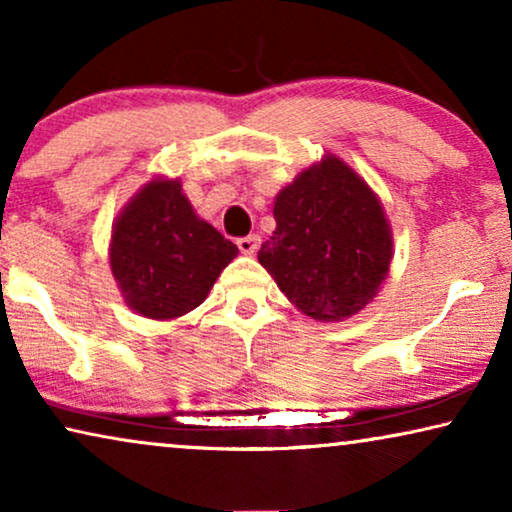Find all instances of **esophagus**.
<instances>
[{
	"label": "esophagus",
	"instance_id": "esophagus-1",
	"mask_svg": "<svg viewBox=\"0 0 512 512\" xmlns=\"http://www.w3.org/2000/svg\"><path fill=\"white\" fill-rule=\"evenodd\" d=\"M237 247H240L242 254H254V251L261 247V237L258 235H247L237 240Z\"/></svg>",
	"mask_w": 512,
	"mask_h": 512
}]
</instances>
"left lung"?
Returning <instances> with one entry per match:
<instances>
[{"label": "left lung", "mask_w": 512, "mask_h": 512, "mask_svg": "<svg viewBox=\"0 0 512 512\" xmlns=\"http://www.w3.org/2000/svg\"><path fill=\"white\" fill-rule=\"evenodd\" d=\"M277 228L258 263L300 312L345 321L380 293L394 258V233L368 181L326 153L277 193Z\"/></svg>", "instance_id": "left-lung-1"}]
</instances>
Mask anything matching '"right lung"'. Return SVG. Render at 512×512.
Masks as SVG:
<instances>
[{
  "instance_id": "1",
  "label": "right lung",
  "mask_w": 512,
  "mask_h": 512,
  "mask_svg": "<svg viewBox=\"0 0 512 512\" xmlns=\"http://www.w3.org/2000/svg\"><path fill=\"white\" fill-rule=\"evenodd\" d=\"M240 254L195 214L179 179L153 177L111 226L109 265L125 305L172 321L205 303L223 268Z\"/></svg>"
}]
</instances>
